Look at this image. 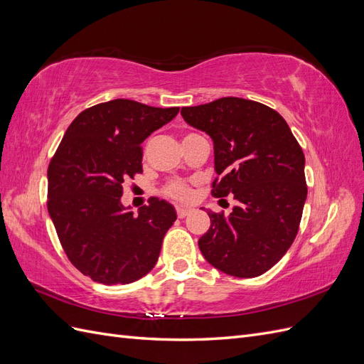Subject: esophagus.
Wrapping results in <instances>:
<instances>
[{
	"instance_id": "obj_1",
	"label": "esophagus",
	"mask_w": 364,
	"mask_h": 364,
	"mask_svg": "<svg viewBox=\"0 0 364 364\" xmlns=\"http://www.w3.org/2000/svg\"><path fill=\"white\" fill-rule=\"evenodd\" d=\"M176 211H178V217H179V218H183V217H186V215H188V214L191 213V209H190V208L178 206V208H176Z\"/></svg>"
}]
</instances>
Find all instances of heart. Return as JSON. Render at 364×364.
Masks as SVG:
<instances>
[{"instance_id": "heart-1", "label": "heart", "mask_w": 364, "mask_h": 364, "mask_svg": "<svg viewBox=\"0 0 364 364\" xmlns=\"http://www.w3.org/2000/svg\"><path fill=\"white\" fill-rule=\"evenodd\" d=\"M165 194L179 202H188L193 197V191L188 183L181 181H173L167 186H165Z\"/></svg>"}]
</instances>
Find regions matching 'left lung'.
<instances>
[{
  "mask_svg": "<svg viewBox=\"0 0 364 364\" xmlns=\"http://www.w3.org/2000/svg\"><path fill=\"white\" fill-rule=\"evenodd\" d=\"M183 119L214 142V197L234 194L228 217L208 211L199 240L205 259L230 277L255 278L291 246L306 200L305 156L285 119L238 97L182 107ZM203 209V208H202Z\"/></svg>",
  "mask_w": 364,
  "mask_h": 364,
  "instance_id": "obj_1",
  "label": "left lung"
}]
</instances>
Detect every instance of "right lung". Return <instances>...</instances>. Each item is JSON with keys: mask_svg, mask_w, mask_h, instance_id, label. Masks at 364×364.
I'll list each match as a JSON object with an SVG mask.
<instances>
[{"mask_svg": "<svg viewBox=\"0 0 364 364\" xmlns=\"http://www.w3.org/2000/svg\"><path fill=\"white\" fill-rule=\"evenodd\" d=\"M178 114L117 98L86 109L65 132L48 167V214L70 261L92 281L130 284L155 267L176 209L153 197L134 215L121 196L142 171V142Z\"/></svg>", "mask_w": 364, "mask_h": 364, "instance_id": "right-lung-1", "label": "right lung"}]
</instances>
